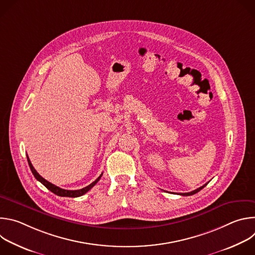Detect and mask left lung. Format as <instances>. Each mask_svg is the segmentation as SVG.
<instances>
[{
    "label": "left lung",
    "instance_id": "8db88e82",
    "mask_svg": "<svg viewBox=\"0 0 255 255\" xmlns=\"http://www.w3.org/2000/svg\"><path fill=\"white\" fill-rule=\"evenodd\" d=\"M206 186H207V184H206V185H204V186H202L201 188H199V189H197V190L193 191V192H190V193H180L179 195H181V196H192V195H194V194H197L198 192H200V191H201L202 189H204Z\"/></svg>",
    "mask_w": 255,
    "mask_h": 255
}]
</instances>
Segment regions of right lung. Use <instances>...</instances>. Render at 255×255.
I'll return each mask as SVG.
<instances>
[{
	"mask_svg": "<svg viewBox=\"0 0 255 255\" xmlns=\"http://www.w3.org/2000/svg\"><path fill=\"white\" fill-rule=\"evenodd\" d=\"M27 160H28V164H29V166H30V169H31V171H32V173H33V175L35 176V178L37 179V180H39L40 183L44 186V187H46L50 192H52L53 194H55V195H57V196H59V197H69V198H77V197H81V196H83V195H85L87 192H89L97 183L98 181L100 180V178H101V176H102V174L95 180V181H93V183L91 184V185H89V186H87L86 188H84V189H81V190H76V191H69V190H64V189H60V188H58V187H56V186H54L53 184H51V183H49V181H47L45 178H43L37 171L35 170V168L33 167V165H32V163H31V161H30V159H29V157L27 156Z\"/></svg>",
	"mask_w": 255,
	"mask_h": 255,
	"instance_id": "add662e5",
	"label": "right lung"
}]
</instances>
